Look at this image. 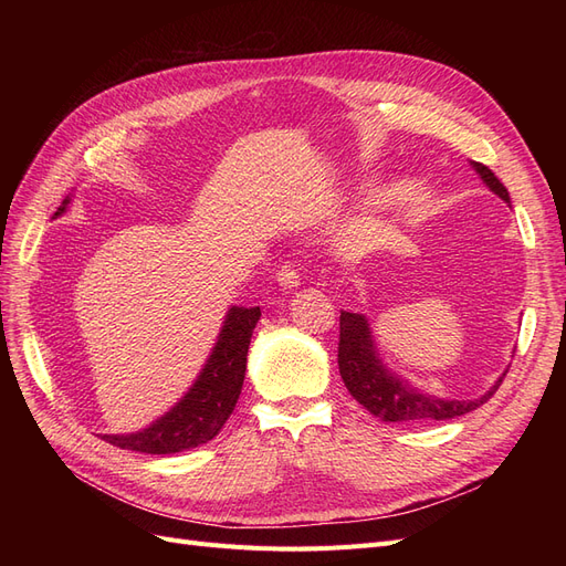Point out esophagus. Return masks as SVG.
<instances>
[{"label":"esophagus","mask_w":566,"mask_h":566,"mask_svg":"<svg viewBox=\"0 0 566 566\" xmlns=\"http://www.w3.org/2000/svg\"><path fill=\"white\" fill-rule=\"evenodd\" d=\"M276 281H279L283 287H287V290L297 287V285H300V271H297V264H293V262H283V264L279 266Z\"/></svg>","instance_id":"1"}]
</instances>
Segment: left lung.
Listing matches in <instances>:
<instances>
[{
    "mask_svg": "<svg viewBox=\"0 0 566 566\" xmlns=\"http://www.w3.org/2000/svg\"><path fill=\"white\" fill-rule=\"evenodd\" d=\"M474 169L486 181L493 193H499L505 202H510L507 188L495 179L491 169L482 163H474ZM337 366L352 397L361 403L375 418L385 422H422V420H451L465 416L470 410L486 403L495 389L501 387L503 378L493 385L491 391L474 401L458 399H437L430 394H422L408 382L394 378L391 373L382 368L375 358L373 337L368 323L361 314L342 312L339 316V345H337Z\"/></svg>",
    "mask_w": 566,
    "mask_h": 566,
    "instance_id": "left-lung-1",
    "label": "left lung"
}]
</instances>
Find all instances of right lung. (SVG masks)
Here are the masks:
<instances>
[{
	"mask_svg": "<svg viewBox=\"0 0 566 566\" xmlns=\"http://www.w3.org/2000/svg\"><path fill=\"white\" fill-rule=\"evenodd\" d=\"M67 202L71 200L65 198L59 205L56 217L65 212ZM260 316V306H252V310L233 306L227 314L210 361L205 364L191 391L167 416L153 422L148 430L125 437L104 434V439L117 449L150 455L188 451L214 439L233 413L238 397H241L250 337Z\"/></svg>",
	"mask_w": 566,
	"mask_h": 566,
	"instance_id": "add662e5",
	"label": "right lung"
}]
</instances>
